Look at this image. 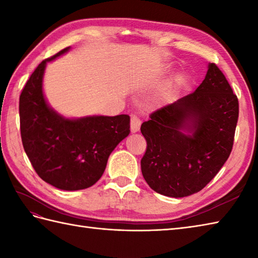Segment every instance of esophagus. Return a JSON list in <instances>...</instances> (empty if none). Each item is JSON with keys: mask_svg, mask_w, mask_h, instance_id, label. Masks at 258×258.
Masks as SVG:
<instances>
[{"mask_svg": "<svg viewBox=\"0 0 258 258\" xmlns=\"http://www.w3.org/2000/svg\"><path fill=\"white\" fill-rule=\"evenodd\" d=\"M141 127V120L138 116H135L133 115L132 117H131V131H132V133H136L140 131Z\"/></svg>", "mask_w": 258, "mask_h": 258, "instance_id": "esophagus-1", "label": "esophagus"}]
</instances>
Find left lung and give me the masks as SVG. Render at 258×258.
Masks as SVG:
<instances>
[{
    "label": "left lung",
    "mask_w": 258,
    "mask_h": 258,
    "mask_svg": "<svg viewBox=\"0 0 258 258\" xmlns=\"http://www.w3.org/2000/svg\"><path fill=\"white\" fill-rule=\"evenodd\" d=\"M150 117L141 126L147 142L142 174L156 193L179 199L204 188L227 161L238 100L222 71L210 63L195 92Z\"/></svg>",
    "instance_id": "left-lung-1"
}]
</instances>
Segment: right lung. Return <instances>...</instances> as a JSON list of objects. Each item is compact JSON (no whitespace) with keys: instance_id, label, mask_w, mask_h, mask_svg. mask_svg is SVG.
<instances>
[{"instance_id":"add662e5","label":"right lung","mask_w":258,"mask_h":258,"mask_svg":"<svg viewBox=\"0 0 258 258\" xmlns=\"http://www.w3.org/2000/svg\"><path fill=\"white\" fill-rule=\"evenodd\" d=\"M70 51L64 48L38 64L20 96L21 138L27 157L44 182L63 190L90 187L105 171L108 156L130 134L128 115L69 118L46 101V64Z\"/></svg>"}]
</instances>
